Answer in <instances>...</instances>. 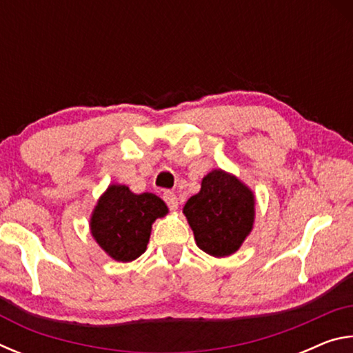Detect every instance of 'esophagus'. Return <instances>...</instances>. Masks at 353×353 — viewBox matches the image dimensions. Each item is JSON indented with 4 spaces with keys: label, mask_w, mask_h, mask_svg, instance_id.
<instances>
[{
    "label": "esophagus",
    "mask_w": 353,
    "mask_h": 353,
    "mask_svg": "<svg viewBox=\"0 0 353 353\" xmlns=\"http://www.w3.org/2000/svg\"><path fill=\"white\" fill-rule=\"evenodd\" d=\"M163 201L166 202V204H168V207L171 208V210H176V208L179 207L177 196L172 193V191H170V190L163 191Z\"/></svg>",
    "instance_id": "obj_1"
}]
</instances>
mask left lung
<instances>
[{"label":"left lung","instance_id":"obj_1","mask_svg":"<svg viewBox=\"0 0 353 353\" xmlns=\"http://www.w3.org/2000/svg\"><path fill=\"white\" fill-rule=\"evenodd\" d=\"M183 214L198 248L219 259L235 254L252 230L255 198L240 179L213 170L202 179L199 193L187 201Z\"/></svg>","mask_w":353,"mask_h":353}]
</instances>
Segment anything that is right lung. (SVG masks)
<instances>
[{
	"mask_svg": "<svg viewBox=\"0 0 353 353\" xmlns=\"http://www.w3.org/2000/svg\"><path fill=\"white\" fill-rule=\"evenodd\" d=\"M168 213L165 202L152 193L135 194L126 185H110L90 218L92 235L107 255L132 261L145 252L152 223Z\"/></svg>",
	"mask_w": 353,
	"mask_h": 353,
	"instance_id": "add662e5",
	"label": "right lung"
}]
</instances>
